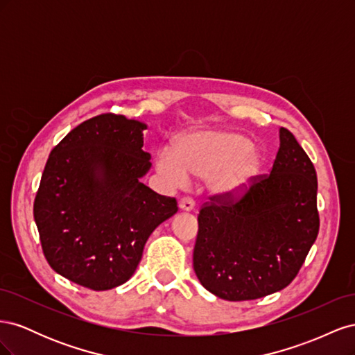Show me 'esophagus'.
Listing matches in <instances>:
<instances>
[{
  "mask_svg": "<svg viewBox=\"0 0 355 355\" xmlns=\"http://www.w3.org/2000/svg\"><path fill=\"white\" fill-rule=\"evenodd\" d=\"M179 207L182 210L191 211L192 209L196 207V201H194V198H192V197H184V198H180V201H179Z\"/></svg>",
  "mask_w": 355,
  "mask_h": 355,
  "instance_id": "obj_1",
  "label": "esophagus"
}]
</instances>
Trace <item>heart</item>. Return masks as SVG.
Segmentation results:
<instances>
[{
	"label": "heart",
	"mask_w": 355,
	"mask_h": 355,
	"mask_svg": "<svg viewBox=\"0 0 355 355\" xmlns=\"http://www.w3.org/2000/svg\"><path fill=\"white\" fill-rule=\"evenodd\" d=\"M158 173L182 187L188 176L209 180L213 194L239 197L250 187L261 168V154L239 133L198 130L176 142L175 151L161 148L155 155Z\"/></svg>",
	"instance_id": "b5f03b06"
}]
</instances>
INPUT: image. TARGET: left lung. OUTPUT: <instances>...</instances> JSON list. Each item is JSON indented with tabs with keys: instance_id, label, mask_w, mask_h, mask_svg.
Listing matches in <instances>:
<instances>
[{
	"instance_id": "8db88e82",
	"label": "left lung",
	"mask_w": 355,
	"mask_h": 355,
	"mask_svg": "<svg viewBox=\"0 0 355 355\" xmlns=\"http://www.w3.org/2000/svg\"><path fill=\"white\" fill-rule=\"evenodd\" d=\"M198 214L194 271L220 299L252 300L295 280L314 244L320 216L317 173L293 133L280 128L268 175L239 197L210 196Z\"/></svg>"
}]
</instances>
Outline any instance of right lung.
I'll use <instances>...</instances> for the list:
<instances>
[{
	"mask_svg": "<svg viewBox=\"0 0 355 355\" xmlns=\"http://www.w3.org/2000/svg\"><path fill=\"white\" fill-rule=\"evenodd\" d=\"M146 125L101 114L51 149L34 201L42 253L58 274L92 290L125 283L149 235L178 211L141 179L151 166Z\"/></svg>",
	"mask_w": 355,
	"mask_h": 355,
	"instance_id": "obj_1",
	"label": "right lung"
}]
</instances>
